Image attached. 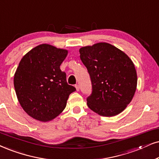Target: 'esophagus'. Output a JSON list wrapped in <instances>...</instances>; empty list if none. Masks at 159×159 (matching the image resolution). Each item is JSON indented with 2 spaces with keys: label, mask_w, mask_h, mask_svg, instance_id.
Here are the masks:
<instances>
[{
  "label": "esophagus",
  "mask_w": 159,
  "mask_h": 159,
  "mask_svg": "<svg viewBox=\"0 0 159 159\" xmlns=\"http://www.w3.org/2000/svg\"><path fill=\"white\" fill-rule=\"evenodd\" d=\"M75 89H76V91H78V92L79 91V86L76 84V85L75 86Z\"/></svg>",
  "instance_id": "34e87169"
}]
</instances>
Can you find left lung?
<instances>
[{
	"label": "left lung",
	"instance_id": "left-lung-1",
	"mask_svg": "<svg viewBox=\"0 0 159 159\" xmlns=\"http://www.w3.org/2000/svg\"><path fill=\"white\" fill-rule=\"evenodd\" d=\"M79 52L92 81V94L86 99L88 107L103 116L121 113L133 99L137 86L132 60L106 43L82 47Z\"/></svg>",
	"mask_w": 159,
	"mask_h": 159
}]
</instances>
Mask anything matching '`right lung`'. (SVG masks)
Here are the masks:
<instances>
[{
	"mask_svg": "<svg viewBox=\"0 0 159 159\" xmlns=\"http://www.w3.org/2000/svg\"><path fill=\"white\" fill-rule=\"evenodd\" d=\"M68 51L48 44L34 48L22 58L14 76V86L21 107L34 119L49 122L59 116L75 91L66 81L60 65Z\"/></svg>",
	"mask_w": 159,
	"mask_h": 159,
	"instance_id": "obj_1",
	"label": "right lung"
}]
</instances>
